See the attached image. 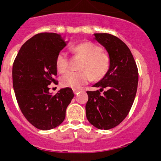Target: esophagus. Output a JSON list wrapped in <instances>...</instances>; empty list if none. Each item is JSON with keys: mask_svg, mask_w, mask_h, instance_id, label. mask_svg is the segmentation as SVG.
Listing matches in <instances>:
<instances>
[{"mask_svg": "<svg viewBox=\"0 0 161 161\" xmlns=\"http://www.w3.org/2000/svg\"><path fill=\"white\" fill-rule=\"evenodd\" d=\"M78 92H79V90H77V89H73V92H74V94H77Z\"/></svg>", "mask_w": 161, "mask_h": 161, "instance_id": "34e87169", "label": "esophagus"}]
</instances>
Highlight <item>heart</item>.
<instances>
[{
    "label": "heart",
    "mask_w": 161,
    "mask_h": 161,
    "mask_svg": "<svg viewBox=\"0 0 161 161\" xmlns=\"http://www.w3.org/2000/svg\"><path fill=\"white\" fill-rule=\"evenodd\" d=\"M72 51L84 58L80 71H70L61 77V83L64 87L79 89L92 79L98 80L106 75L111 66V58L103 53L98 45L92 42H84L76 45ZM57 70L64 73L69 69V61L67 53L60 52L56 59Z\"/></svg>",
    "instance_id": "obj_1"
}]
</instances>
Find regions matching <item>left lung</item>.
I'll return each instance as SVG.
<instances>
[{
  "mask_svg": "<svg viewBox=\"0 0 161 161\" xmlns=\"http://www.w3.org/2000/svg\"><path fill=\"white\" fill-rule=\"evenodd\" d=\"M94 36L108 51L111 66L106 75L93 86L100 90L86 92L89 100L86 113L94 127L108 130L118 125L130 111L139 73L130 50L122 40L108 33H94Z\"/></svg>",
  "mask_w": 161,
  "mask_h": 161,
  "instance_id": "8db88e82",
  "label": "left lung"
}]
</instances>
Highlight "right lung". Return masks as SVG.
Masks as SVG:
<instances>
[{
    "label": "right lung",
    "mask_w": 161,
    "mask_h": 161,
    "mask_svg": "<svg viewBox=\"0 0 161 161\" xmlns=\"http://www.w3.org/2000/svg\"><path fill=\"white\" fill-rule=\"evenodd\" d=\"M67 43L54 32L36 34L22 45L13 64V88L19 108L29 122L40 130L60 125L74 97L69 87L54 96L49 92L50 84L56 82L57 57Z\"/></svg>",
    "instance_id": "obj_1"
}]
</instances>
